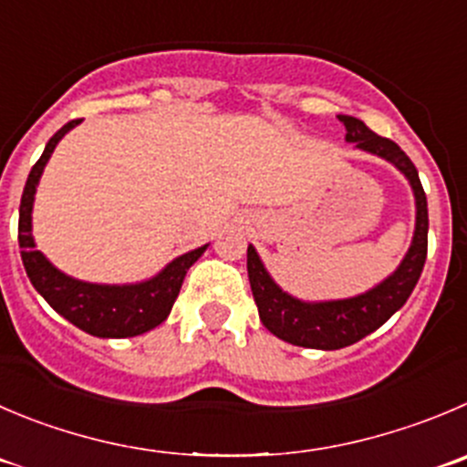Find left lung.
<instances>
[{
	"label": "left lung",
	"mask_w": 467,
	"mask_h": 467,
	"mask_svg": "<svg viewBox=\"0 0 467 467\" xmlns=\"http://www.w3.org/2000/svg\"><path fill=\"white\" fill-rule=\"evenodd\" d=\"M339 121L346 126V141H355L358 149L385 158L410 181L417 206L415 236L401 265L379 286L362 296L327 300V303H303L288 296L273 282L254 247H247V275H250L252 296L259 307L261 323L275 337L293 346H303V348L337 350L379 330L410 297L424 268L426 247H429V208H426V194L415 164L399 149V144H394L388 137L376 135L359 119L339 114Z\"/></svg>",
	"instance_id": "8db88e82"
}]
</instances>
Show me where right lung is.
<instances>
[{"mask_svg": "<svg viewBox=\"0 0 467 467\" xmlns=\"http://www.w3.org/2000/svg\"><path fill=\"white\" fill-rule=\"evenodd\" d=\"M79 121L82 119H75V121L66 123L61 130H57L47 141L38 162L31 167L25 192H22L20 199V220H17V243L22 247V264H25L29 282L46 297L47 305L57 314H61L66 321L78 326L79 330L88 332L93 337H103V339H123V337L144 335V332L153 330L155 326H160L164 318L170 317L174 300L179 297L185 273L206 252L208 245L179 256L146 282L123 284V286L79 282V279H73L61 273V270H57L36 250V243L31 236V208H34L36 185L41 181V174L46 170L52 150L59 144L61 137L73 130Z\"/></svg>", "mask_w": 467, "mask_h": 467, "instance_id": "1", "label": "right lung"}]
</instances>
